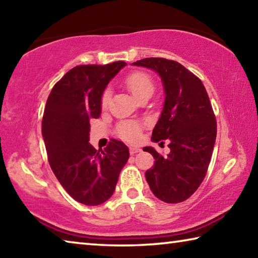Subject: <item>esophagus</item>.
Masks as SVG:
<instances>
[{"mask_svg": "<svg viewBox=\"0 0 258 258\" xmlns=\"http://www.w3.org/2000/svg\"><path fill=\"white\" fill-rule=\"evenodd\" d=\"M138 152H141V149H139V148H133V147L130 148L131 155H135V154H138Z\"/></svg>", "mask_w": 258, "mask_h": 258, "instance_id": "1", "label": "esophagus"}]
</instances>
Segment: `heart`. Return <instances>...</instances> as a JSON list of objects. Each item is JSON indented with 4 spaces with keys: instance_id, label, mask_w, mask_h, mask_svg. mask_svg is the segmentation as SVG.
<instances>
[{
    "instance_id": "1",
    "label": "heart",
    "mask_w": 258,
    "mask_h": 258,
    "mask_svg": "<svg viewBox=\"0 0 258 258\" xmlns=\"http://www.w3.org/2000/svg\"><path fill=\"white\" fill-rule=\"evenodd\" d=\"M125 84L135 98L141 100L148 94H152L155 90V83L152 78L146 73L134 72L126 77ZM110 101V90L103 91L101 97V106L106 108ZM119 134L126 140L133 141L140 135V125L135 121H126L119 126Z\"/></svg>"
}]
</instances>
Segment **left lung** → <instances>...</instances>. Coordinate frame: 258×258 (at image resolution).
Here are the masks:
<instances>
[{
	"mask_svg": "<svg viewBox=\"0 0 258 258\" xmlns=\"http://www.w3.org/2000/svg\"><path fill=\"white\" fill-rule=\"evenodd\" d=\"M132 64L156 72L164 86V107L151 140H168L171 152L161 156L155 148H143L155 158L147 182L161 202L182 203L202 184L215 145L216 120L208 94L202 81L177 61L146 58Z\"/></svg>",
	"mask_w": 258,
	"mask_h": 258,
	"instance_id": "1",
	"label": "left lung"
}]
</instances>
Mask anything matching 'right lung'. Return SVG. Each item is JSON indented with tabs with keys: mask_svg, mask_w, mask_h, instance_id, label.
<instances>
[{
	"mask_svg": "<svg viewBox=\"0 0 258 258\" xmlns=\"http://www.w3.org/2000/svg\"><path fill=\"white\" fill-rule=\"evenodd\" d=\"M126 63L82 64L53 86L42 120V135L55 177L76 202L97 206L111 197L119 173L127 163L128 148L111 139L103 151L90 145V120L101 113L108 83Z\"/></svg>",
	"mask_w": 258,
	"mask_h": 258,
	"instance_id": "1",
	"label": "right lung"
}]
</instances>
